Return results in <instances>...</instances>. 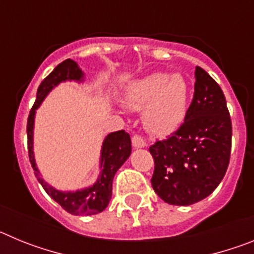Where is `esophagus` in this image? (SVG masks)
<instances>
[{"instance_id": "obj_1", "label": "esophagus", "mask_w": 254, "mask_h": 254, "mask_svg": "<svg viewBox=\"0 0 254 254\" xmlns=\"http://www.w3.org/2000/svg\"><path fill=\"white\" fill-rule=\"evenodd\" d=\"M132 145H133V147H136V149H140V147L146 146V141L143 140L140 134H133V136H132Z\"/></svg>"}]
</instances>
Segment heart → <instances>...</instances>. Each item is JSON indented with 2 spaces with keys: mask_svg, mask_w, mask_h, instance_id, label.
Instances as JSON below:
<instances>
[{
  "mask_svg": "<svg viewBox=\"0 0 254 254\" xmlns=\"http://www.w3.org/2000/svg\"><path fill=\"white\" fill-rule=\"evenodd\" d=\"M188 89L179 75L156 72L132 82L125 95L126 104L143 109V122L156 134H167L178 127L187 112Z\"/></svg>",
  "mask_w": 254,
  "mask_h": 254,
  "instance_id": "1",
  "label": "heart"
}]
</instances>
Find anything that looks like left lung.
Returning a JSON list of instances; mask_svg holds the SVG:
<instances>
[{"label":"left lung","mask_w":254,"mask_h":254,"mask_svg":"<svg viewBox=\"0 0 254 254\" xmlns=\"http://www.w3.org/2000/svg\"><path fill=\"white\" fill-rule=\"evenodd\" d=\"M194 94L185 122L149 149L151 185L169 205L188 206L206 198L223 181L232 152V120L221 87L205 69L194 71Z\"/></svg>","instance_id":"left-lung-1"}]
</instances>
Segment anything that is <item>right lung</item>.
Masks as SVG:
<instances>
[{
	"mask_svg": "<svg viewBox=\"0 0 254 254\" xmlns=\"http://www.w3.org/2000/svg\"><path fill=\"white\" fill-rule=\"evenodd\" d=\"M82 71L78 68L77 64L72 60H66L58 64L39 85L37 91V99L31 107L28 117L26 133H28V151L29 160L34 169V174L42 187L44 188L49 197L60 203L64 210L72 215H94L102 212L108 206L112 197V183L117 170L123 165L131 155V138L129 134L125 131L113 132L107 136L103 142L102 149V173L95 185L86 190H76V192H60L49 185H47L40 177L39 170L37 169L33 154V127H34L35 109L43 102L47 94L60 82L66 80H82Z\"/></svg>",
	"mask_w": 254,
	"mask_h": 254,
	"instance_id": "right-lung-1",
	"label": "right lung"
}]
</instances>
